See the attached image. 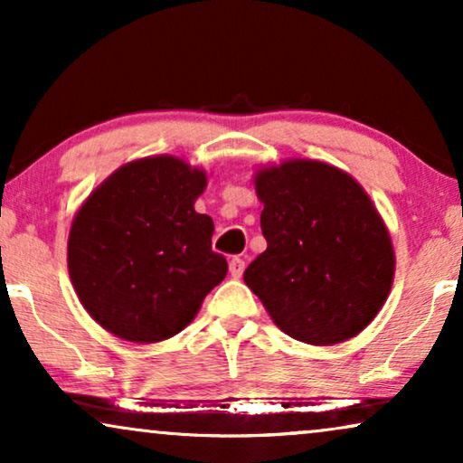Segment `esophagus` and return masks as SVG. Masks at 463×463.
<instances>
[{
	"instance_id": "1",
	"label": "esophagus",
	"mask_w": 463,
	"mask_h": 463,
	"mask_svg": "<svg viewBox=\"0 0 463 463\" xmlns=\"http://www.w3.org/2000/svg\"><path fill=\"white\" fill-rule=\"evenodd\" d=\"M242 271H244V259L233 257L230 261V274L233 278H240V276H242Z\"/></svg>"
}]
</instances>
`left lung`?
Returning a JSON list of instances; mask_svg holds the SVG:
<instances>
[{
	"label": "left lung",
	"instance_id": "left-lung-1",
	"mask_svg": "<svg viewBox=\"0 0 463 463\" xmlns=\"http://www.w3.org/2000/svg\"><path fill=\"white\" fill-rule=\"evenodd\" d=\"M268 249L244 282L276 326L312 345L358 335L383 307L394 280L388 227L344 170L288 160L255 175Z\"/></svg>",
	"mask_w": 463,
	"mask_h": 463
}]
</instances>
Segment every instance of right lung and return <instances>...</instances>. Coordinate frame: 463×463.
<instances>
[{
    "label": "right lung",
    "instance_id": "add662e5",
    "mask_svg": "<svg viewBox=\"0 0 463 463\" xmlns=\"http://www.w3.org/2000/svg\"><path fill=\"white\" fill-rule=\"evenodd\" d=\"M204 187V170L156 156L124 164L81 204L69 232V276L105 331L135 344L173 337L223 280L213 219L194 211Z\"/></svg>",
    "mask_w": 463,
    "mask_h": 463
}]
</instances>
